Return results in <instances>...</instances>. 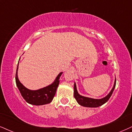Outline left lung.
I'll use <instances>...</instances> for the list:
<instances>
[{
  "label": "left lung",
  "mask_w": 132,
  "mask_h": 132,
  "mask_svg": "<svg viewBox=\"0 0 132 132\" xmlns=\"http://www.w3.org/2000/svg\"><path fill=\"white\" fill-rule=\"evenodd\" d=\"M116 80L115 79L113 89L110 91V92L108 95L106 96L104 98H100V99H94L92 98H89V97H84L79 95L77 89H76V86L75 82L74 84V97L75 98L76 100L79 105L82 106L84 107H89V108H97V107L100 106L103 104H105L106 102L110 99V97L113 94L114 89L115 88L116 86Z\"/></svg>",
  "instance_id": "obj_1"
}]
</instances>
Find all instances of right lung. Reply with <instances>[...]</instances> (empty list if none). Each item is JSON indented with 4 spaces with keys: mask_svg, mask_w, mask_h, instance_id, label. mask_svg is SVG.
I'll return each mask as SVG.
<instances>
[{
    "mask_svg": "<svg viewBox=\"0 0 132 132\" xmlns=\"http://www.w3.org/2000/svg\"><path fill=\"white\" fill-rule=\"evenodd\" d=\"M18 64L16 73V83L20 93L27 103L34 105H43L51 103L56 94L57 88L59 84V78L62 72H61L56 77V79L50 85L38 90H30L21 83L18 76Z\"/></svg>",
    "mask_w": 132,
    "mask_h": 132,
    "instance_id": "right-lung-1",
    "label": "right lung"
}]
</instances>
